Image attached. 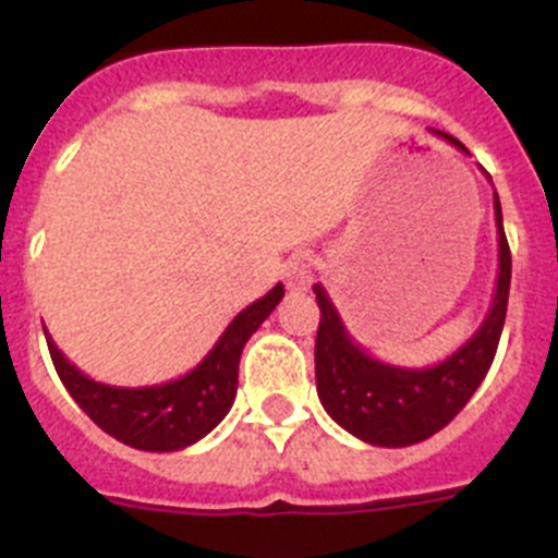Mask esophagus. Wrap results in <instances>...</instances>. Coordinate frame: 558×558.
Listing matches in <instances>:
<instances>
[{
  "mask_svg": "<svg viewBox=\"0 0 558 558\" xmlns=\"http://www.w3.org/2000/svg\"><path fill=\"white\" fill-rule=\"evenodd\" d=\"M284 279H288L290 290H307L310 282H313V259L307 254L290 259Z\"/></svg>",
  "mask_w": 558,
  "mask_h": 558,
  "instance_id": "esophagus-1",
  "label": "esophagus"
}]
</instances>
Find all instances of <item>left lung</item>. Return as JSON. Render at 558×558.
<instances>
[{"instance_id": "obj_1", "label": "left lung", "mask_w": 558, "mask_h": 558, "mask_svg": "<svg viewBox=\"0 0 558 558\" xmlns=\"http://www.w3.org/2000/svg\"><path fill=\"white\" fill-rule=\"evenodd\" d=\"M441 140L466 153V147L445 131ZM495 223L500 265L492 307L477 332L458 352L430 368H402L379 363L360 349L340 322L338 310L329 302L327 290L313 284L322 322L315 338V388L324 411L343 430L360 441L377 447L418 445L447 427L470 402L495 360L500 343L506 307L511 288V251L502 231L500 198L495 192Z\"/></svg>"}]
</instances>
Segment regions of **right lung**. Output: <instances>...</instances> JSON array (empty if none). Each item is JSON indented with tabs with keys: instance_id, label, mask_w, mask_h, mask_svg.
I'll return each instance as SVG.
<instances>
[{
	"instance_id": "1",
	"label": "right lung",
	"mask_w": 558,
	"mask_h": 558,
	"mask_svg": "<svg viewBox=\"0 0 558 558\" xmlns=\"http://www.w3.org/2000/svg\"><path fill=\"white\" fill-rule=\"evenodd\" d=\"M282 295L284 288L276 284L263 299L248 304L226 327V332L198 366L184 377L161 383V386L120 388L97 383L69 363L47 329L44 335H47L58 377L81 405V411L100 430L136 450L172 452L195 445L223 422V416L234 405L236 372H240L245 340L274 313Z\"/></svg>"
}]
</instances>
